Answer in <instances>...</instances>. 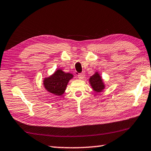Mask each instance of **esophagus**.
<instances>
[{
    "mask_svg": "<svg viewBox=\"0 0 151 151\" xmlns=\"http://www.w3.org/2000/svg\"><path fill=\"white\" fill-rule=\"evenodd\" d=\"M85 73H81L78 74V77L79 79H83L85 78Z\"/></svg>",
    "mask_w": 151,
    "mask_h": 151,
    "instance_id": "esophagus-1",
    "label": "esophagus"
}]
</instances>
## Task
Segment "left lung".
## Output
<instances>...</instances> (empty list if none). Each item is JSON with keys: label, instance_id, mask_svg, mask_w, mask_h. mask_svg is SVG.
Wrapping results in <instances>:
<instances>
[{"label": "left lung", "instance_id": "obj_1", "mask_svg": "<svg viewBox=\"0 0 151 151\" xmlns=\"http://www.w3.org/2000/svg\"><path fill=\"white\" fill-rule=\"evenodd\" d=\"M89 81H90L91 85L94 91L99 93V92L103 91L104 88L103 82L98 73H95L94 75L92 76L89 79Z\"/></svg>", "mask_w": 151, "mask_h": 151}]
</instances>
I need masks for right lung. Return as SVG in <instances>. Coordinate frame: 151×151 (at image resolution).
I'll return each instance as SVG.
<instances>
[{"label":"right lung","instance_id":"right-lung-1","mask_svg":"<svg viewBox=\"0 0 151 151\" xmlns=\"http://www.w3.org/2000/svg\"><path fill=\"white\" fill-rule=\"evenodd\" d=\"M73 75L70 73H65L62 70H57L54 75L44 80L45 88L50 93L60 96L65 92L67 84Z\"/></svg>","mask_w":151,"mask_h":151}]
</instances>
